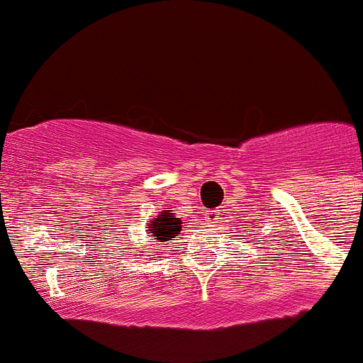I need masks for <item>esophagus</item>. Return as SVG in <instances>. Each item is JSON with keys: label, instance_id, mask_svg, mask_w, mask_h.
Listing matches in <instances>:
<instances>
[{"label": "esophagus", "instance_id": "34e87169", "mask_svg": "<svg viewBox=\"0 0 363 363\" xmlns=\"http://www.w3.org/2000/svg\"><path fill=\"white\" fill-rule=\"evenodd\" d=\"M218 218H220V213H218L217 210H208L206 213H204V220H206L208 224H217Z\"/></svg>", "mask_w": 363, "mask_h": 363}]
</instances>
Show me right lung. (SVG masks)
<instances>
[{
    "instance_id": "add662e5",
    "label": "right lung",
    "mask_w": 363,
    "mask_h": 363,
    "mask_svg": "<svg viewBox=\"0 0 363 363\" xmlns=\"http://www.w3.org/2000/svg\"><path fill=\"white\" fill-rule=\"evenodd\" d=\"M182 231V220L171 215L169 211H162L155 220L150 222L148 233H153L159 242H169L171 238H177Z\"/></svg>"
}]
</instances>
